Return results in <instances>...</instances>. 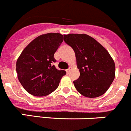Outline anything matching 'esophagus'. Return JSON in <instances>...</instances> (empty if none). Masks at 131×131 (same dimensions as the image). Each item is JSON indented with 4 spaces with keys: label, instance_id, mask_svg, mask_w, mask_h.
Returning a JSON list of instances; mask_svg holds the SVG:
<instances>
[{
    "label": "esophagus",
    "instance_id": "34e87169",
    "mask_svg": "<svg viewBox=\"0 0 131 131\" xmlns=\"http://www.w3.org/2000/svg\"><path fill=\"white\" fill-rule=\"evenodd\" d=\"M71 69H72V67H69V68H68V69H67V73L70 72V70H71Z\"/></svg>",
    "mask_w": 131,
    "mask_h": 131
}]
</instances>
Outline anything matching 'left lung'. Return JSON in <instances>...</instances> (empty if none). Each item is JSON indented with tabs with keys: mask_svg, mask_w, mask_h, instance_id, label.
<instances>
[{
	"mask_svg": "<svg viewBox=\"0 0 131 131\" xmlns=\"http://www.w3.org/2000/svg\"><path fill=\"white\" fill-rule=\"evenodd\" d=\"M64 40L74 49L80 77L73 82L84 96L95 98L105 93L115 78V63L106 49L85 34L64 35Z\"/></svg>",
	"mask_w": 131,
	"mask_h": 131,
	"instance_id": "obj_1",
	"label": "left lung"
}]
</instances>
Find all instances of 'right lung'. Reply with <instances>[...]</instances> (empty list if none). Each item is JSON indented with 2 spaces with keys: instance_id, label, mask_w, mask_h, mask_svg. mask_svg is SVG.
<instances>
[{
  "instance_id": "1",
  "label": "right lung",
  "mask_w": 131,
  "mask_h": 131,
  "mask_svg": "<svg viewBox=\"0 0 131 131\" xmlns=\"http://www.w3.org/2000/svg\"><path fill=\"white\" fill-rule=\"evenodd\" d=\"M63 41L59 33L38 36L23 49L16 63L17 78L25 89L36 96L51 93L58 88L66 71L57 70L53 63L55 51Z\"/></svg>"
}]
</instances>
